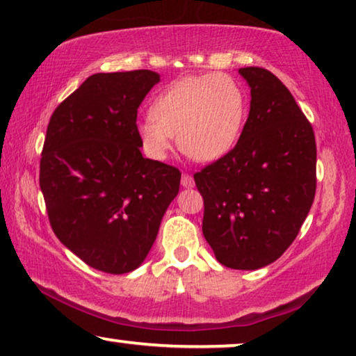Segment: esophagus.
I'll list each match as a JSON object with an SVG mask.
<instances>
[{"label": "esophagus", "instance_id": "34e87169", "mask_svg": "<svg viewBox=\"0 0 356 356\" xmlns=\"http://www.w3.org/2000/svg\"><path fill=\"white\" fill-rule=\"evenodd\" d=\"M181 184H183V188H193L194 186V178L191 177V175L184 173L181 177Z\"/></svg>", "mask_w": 356, "mask_h": 356}]
</instances>
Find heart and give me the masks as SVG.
I'll use <instances>...</instances> for the list:
<instances>
[{
    "instance_id": "1",
    "label": "heart",
    "mask_w": 356,
    "mask_h": 356,
    "mask_svg": "<svg viewBox=\"0 0 356 356\" xmlns=\"http://www.w3.org/2000/svg\"><path fill=\"white\" fill-rule=\"evenodd\" d=\"M246 116L241 86L227 74H206L181 81L159 95L150 118L138 126L145 154L165 160L172 150V136L189 159L213 162L240 139Z\"/></svg>"
}]
</instances>
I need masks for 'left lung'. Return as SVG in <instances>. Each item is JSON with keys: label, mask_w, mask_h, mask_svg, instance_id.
Listing matches in <instances>:
<instances>
[{"label": "left lung", "mask_w": 356, "mask_h": 356, "mask_svg": "<svg viewBox=\"0 0 356 356\" xmlns=\"http://www.w3.org/2000/svg\"><path fill=\"white\" fill-rule=\"evenodd\" d=\"M251 106L235 147L194 175L202 233L220 264L256 270L284 254L316 193L314 131L279 77L240 67Z\"/></svg>", "instance_id": "1"}]
</instances>
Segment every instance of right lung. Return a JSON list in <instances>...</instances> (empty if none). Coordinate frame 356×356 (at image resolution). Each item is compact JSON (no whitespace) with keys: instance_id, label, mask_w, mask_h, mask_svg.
Returning <instances> with one entry per match:
<instances>
[{"instance_id":"obj_1","label":"right lung","mask_w":356,"mask_h":356,"mask_svg":"<svg viewBox=\"0 0 356 356\" xmlns=\"http://www.w3.org/2000/svg\"><path fill=\"white\" fill-rule=\"evenodd\" d=\"M157 82L149 70L87 77L47 128L40 189L53 232L106 274L143 264L179 191L178 168L140 154L138 108Z\"/></svg>"}]
</instances>
